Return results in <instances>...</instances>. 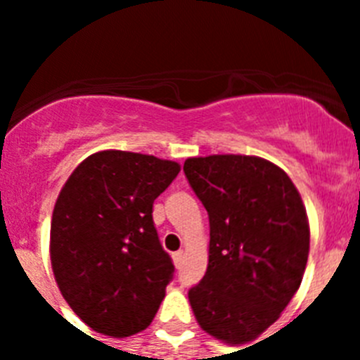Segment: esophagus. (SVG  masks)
I'll use <instances>...</instances> for the list:
<instances>
[{"label": "esophagus", "instance_id": "obj_1", "mask_svg": "<svg viewBox=\"0 0 360 360\" xmlns=\"http://www.w3.org/2000/svg\"><path fill=\"white\" fill-rule=\"evenodd\" d=\"M173 262H174V266L176 269H180L184 263V250H178V252L173 254Z\"/></svg>", "mask_w": 360, "mask_h": 360}]
</instances>
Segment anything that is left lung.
Listing matches in <instances>:
<instances>
[{"label": "left lung", "mask_w": 360, "mask_h": 360, "mask_svg": "<svg viewBox=\"0 0 360 360\" xmlns=\"http://www.w3.org/2000/svg\"><path fill=\"white\" fill-rule=\"evenodd\" d=\"M184 173L211 227L207 272L189 290L191 308L219 341H254L303 279L310 249L303 200L285 171L259 157L187 158Z\"/></svg>", "instance_id": "obj_1"}]
</instances>
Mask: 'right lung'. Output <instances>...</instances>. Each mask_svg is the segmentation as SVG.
<instances>
[{"mask_svg":"<svg viewBox=\"0 0 360 360\" xmlns=\"http://www.w3.org/2000/svg\"><path fill=\"white\" fill-rule=\"evenodd\" d=\"M180 165L153 155L98 151L59 193L50 259L63 297L91 330L129 337L160 307L174 265L153 224V202Z\"/></svg>","mask_w":360,"mask_h":360,"instance_id":"add662e5","label":"right lung"}]
</instances>
